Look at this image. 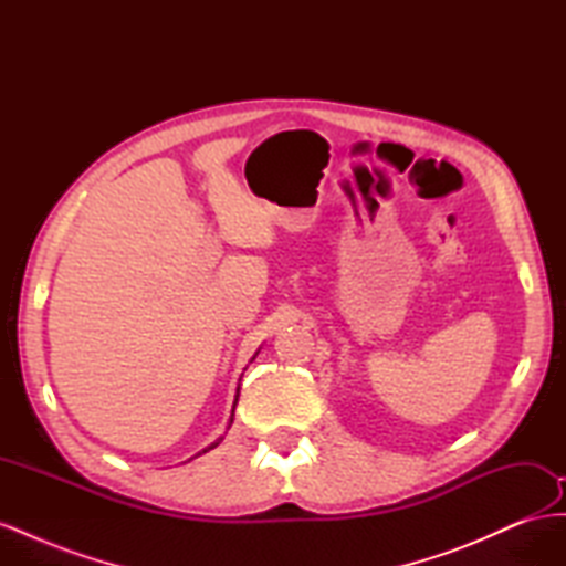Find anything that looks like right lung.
Returning <instances> with one entry per match:
<instances>
[{
	"label": "right lung",
	"mask_w": 566,
	"mask_h": 566,
	"mask_svg": "<svg viewBox=\"0 0 566 566\" xmlns=\"http://www.w3.org/2000/svg\"><path fill=\"white\" fill-rule=\"evenodd\" d=\"M235 401H238V394H235ZM233 408H235V403H233ZM231 422H233V413H231ZM214 447H217V443H212L210 449H214ZM205 451H208V449H205Z\"/></svg>",
	"instance_id": "add662e5"
}]
</instances>
